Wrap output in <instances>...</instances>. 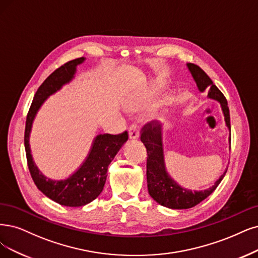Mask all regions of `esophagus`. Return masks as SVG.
I'll return each instance as SVG.
<instances>
[{
    "label": "esophagus",
    "mask_w": 258,
    "mask_h": 258,
    "mask_svg": "<svg viewBox=\"0 0 258 258\" xmlns=\"http://www.w3.org/2000/svg\"><path fill=\"white\" fill-rule=\"evenodd\" d=\"M128 136H130V139H133V140H135L139 137V130H138L137 124H132L130 126Z\"/></svg>",
    "instance_id": "1"
}]
</instances>
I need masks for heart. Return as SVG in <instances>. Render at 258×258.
<instances>
[{"label":"heart","mask_w":258,"mask_h":258,"mask_svg":"<svg viewBox=\"0 0 258 258\" xmlns=\"http://www.w3.org/2000/svg\"><path fill=\"white\" fill-rule=\"evenodd\" d=\"M156 91H157V87H155V86L154 87H151L149 89V91L145 93L146 98H149V99L152 98L155 94ZM144 103H145L144 97H140V95H138V97H134L133 99H131L127 106H128V108H138V107H141L142 105H144Z\"/></svg>","instance_id":"obj_1"}]
</instances>
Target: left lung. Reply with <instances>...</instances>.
<instances>
[{"label":"left lung","mask_w":258,"mask_h":258,"mask_svg":"<svg viewBox=\"0 0 258 258\" xmlns=\"http://www.w3.org/2000/svg\"><path fill=\"white\" fill-rule=\"evenodd\" d=\"M187 67L197 83L199 90L201 92L207 90L208 98L217 100L221 104L226 126L231 131L230 110H228L227 101L223 93L218 89L213 81L209 79V76L199 66L187 63ZM140 140L145 145L148 154L147 182L149 194L158 204L165 207L172 209H187L198 205L215 191L227 171L226 169L225 172L219 177L215 185L211 188L201 190V191H191V190L180 187L167 172L164 160L163 132H161L160 124H157L155 126H152L151 122L146 124L141 130Z\"/></svg>","instance_id":"8db88e82"}]
</instances>
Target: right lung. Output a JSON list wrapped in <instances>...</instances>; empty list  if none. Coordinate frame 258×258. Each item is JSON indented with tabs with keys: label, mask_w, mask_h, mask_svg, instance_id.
I'll list each match as a JSON object with an SVG mask.
<instances>
[{
	"label": "right lung",
	"mask_w": 258,
	"mask_h": 258,
	"mask_svg": "<svg viewBox=\"0 0 258 258\" xmlns=\"http://www.w3.org/2000/svg\"><path fill=\"white\" fill-rule=\"evenodd\" d=\"M84 60V57L70 60L47 76L35 93L26 117L24 133L27 166L35 185L44 196L53 200L54 202L70 207L84 206L100 196L106 182L109 164L124 142L128 139L126 131L118 135H98L83 165L76 172L66 179L53 180L47 178L35 165L31 154L30 134L36 113L47 97L59 90L62 85L69 83L74 78L76 67Z\"/></svg>",
	"instance_id": "obj_1"
}]
</instances>
